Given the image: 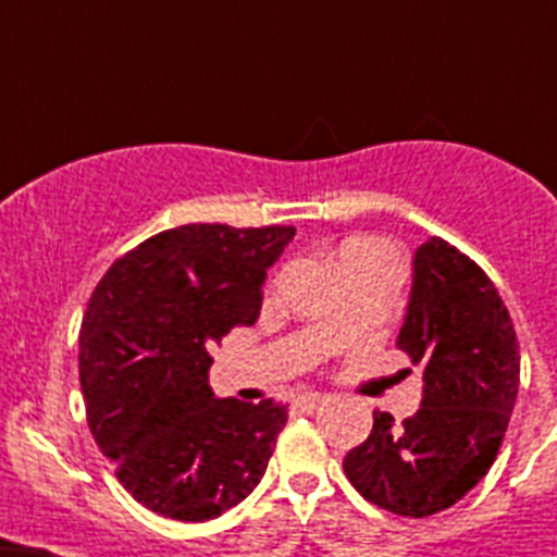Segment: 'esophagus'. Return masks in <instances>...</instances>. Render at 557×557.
Wrapping results in <instances>:
<instances>
[{
	"label": "esophagus",
	"instance_id": "34e87169",
	"mask_svg": "<svg viewBox=\"0 0 557 557\" xmlns=\"http://www.w3.org/2000/svg\"><path fill=\"white\" fill-rule=\"evenodd\" d=\"M293 405H295V410L314 412V410H321V407L326 405V396H321V393H304V396L295 398Z\"/></svg>",
	"mask_w": 557,
	"mask_h": 557
}]
</instances>
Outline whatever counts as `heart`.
<instances>
[{
    "instance_id": "b5f03b06",
    "label": "heart",
    "mask_w": 557,
    "mask_h": 557,
    "mask_svg": "<svg viewBox=\"0 0 557 557\" xmlns=\"http://www.w3.org/2000/svg\"><path fill=\"white\" fill-rule=\"evenodd\" d=\"M357 248H385V245L379 243V239H371V236H354V239H348V243L339 248V253H346V250H357Z\"/></svg>"
}]
</instances>
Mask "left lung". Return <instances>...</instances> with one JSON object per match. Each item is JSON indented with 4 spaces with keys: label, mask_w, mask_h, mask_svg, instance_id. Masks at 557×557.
<instances>
[{
    "label": "left lung",
    "mask_w": 557,
    "mask_h": 557,
    "mask_svg": "<svg viewBox=\"0 0 557 557\" xmlns=\"http://www.w3.org/2000/svg\"><path fill=\"white\" fill-rule=\"evenodd\" d=\"M412 270L396 346L424 379L421 410L401 424L373 412L371 435L348 451L343 471L379 508L426 519L494 466L519 393V343L494 282L455 245L432 236Z\"/></svg>",
    "instance_id": "left-lung-1"
}]
</instances>
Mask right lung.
<instances>
[{"mask_svg": "<svg viewBox=\"0 0 557 557\" xmlns=\"http://www.w3.org/2000/svg\"><path fill=\"white\" fill-rule=\"evenodd\" d=\"M293 225L191 223L108 268L81 323L88 430L116 480L152 513L209 521L268 471L287 407L214 398L211 348L253 326L270 264Z\"/></svg>", "mask_w": 557, "mask_h": 557, "instance_id": "add662e5", "label": "right lung"}]
</instances>
